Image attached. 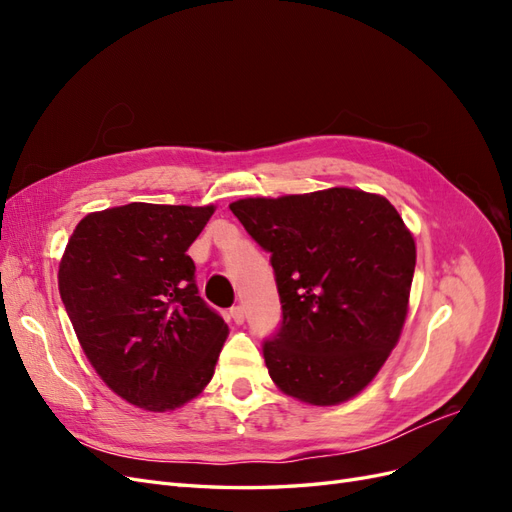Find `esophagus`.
I'll list each match as a JSON object with an SVG mask.
<instances>
[{"mask_svg": "<svg viewBox=\"0 0 512 512\" xmlns=\"http://www.w3.org/2000/svg\"><path fill=\"white\" fill-rule=\"evenodd\" d=\"M230 318H232V322H235V324H241V322L245 320V309H243V305L230 307Z\"/></svg>", "mask_w": 512, "mask_h": 512, "instance_id": "34e87169", "label": "esophagus"}]
</instances>
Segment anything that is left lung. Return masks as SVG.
<instances>
[{"label": "left lung", "mask_w": 512, "mask_h": 512, "mask_svg": "<svg viewBox=\"0 0 512 512\" xmlns=\"http://www.w3.org/2000/svg\"><path fill=\"white\" fill-rule=\"evenodd\" d=\"M230 211L271 254L282 320L262 342L286 395L333 406L371 382L395 348L416 265L389 200L350 188L247 198Z\"/></svg>", "instance_id": "8db88e82"}]
</instances>
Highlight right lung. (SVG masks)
I'll return each instance as SVG.
<instances>
[{"label": "right lung", "instance_id": "1", "mask_svg": "<svg viewBox=\"0 0 512 512\" xmlns=\"http://www.w3.org/2000/svg\"><path fill=\"white\" fill-rule=\"evenodd\" d=\"M213 207L130 203L89 213L59 262V292L100 378L130 404L173 410L211 380L228 335L185 254Z\"/></svg>", "mask_w": 512, "mask_h": 512}]
</instances>
